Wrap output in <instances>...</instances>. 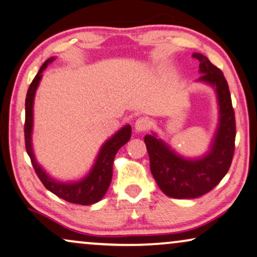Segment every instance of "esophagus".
<instances>
[{
	"label": "esophagus",
	"instance_id": "obj_1",
	"mask_svg": "<svg viewBox=\"0 0 257 257\" xmlns=\"http://www.w3.org/2000/svg\"><path fill=\"white\" fill-rule=\"evenodd\" d=\"M150 125V119L148 117H139L135 121L136 132H146Z\"/></svg>",
	"mask_w": 257,
	"mask_h": 257
}]
</instances>
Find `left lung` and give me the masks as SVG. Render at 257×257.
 <instances>
[{"instance_id":"1","label":"left lung","mask_w":257,"mask_h":257,"mask_svg":"<svg viewBox=\"0 0 257 257\" xmlns=\"http://www.w3.org/2000/svg\"><path fill=\"white\" fill-rule=\"evenodd\" d=\"M200 61L198 82L215 90L218 105V123L209 150L201 157H184L155 133L145 136L150 170L157 186L173 198H195L209 193L228 173L235 149V114L228 83L223 73L202 54L194 53Z\"/></svg>"}]
</instances>
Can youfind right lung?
Returning <instances> with one entry per match:
<instances>
[{
    "label": "right lung",
    "mask_w": 257,
    "mask_h": 257,
    "mask_svg": "<svg viewBox=\"0 0 257 257\" xmlns=\"http://www.w3.org/2000/svg\"><path fill=\"white\" fill-rule=\"evenodd\" d=\"M55 60V57H50L40 68L39 73L34 78L32 84L28 89L26 97V123H25V139H26V148L27 153L32 160L33 167L35 169L37 176L40 177L41 182L44 187L51 193L63 198L67 202L82 204V206H89L94 204L102 200L107 193L109 186H110L112 177V163L116 153L122 146L131 140L132 136V126L126 124L122 126L117 133H115L110 139H108L103 145H102L100 152H98L95 163L89 170V173L84 177L78 181H69V182H63V181L55 180L51 177L46 170H44L41 164L37 162L35 154L33 149V126H34V98L39 84L42 78V73L46 68Z\"/></svg>",
    "instance_id": "obj_1"
}]
</instances>
